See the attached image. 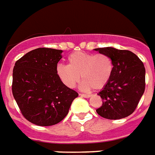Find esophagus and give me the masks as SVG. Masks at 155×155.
Instances as JSON below:
<instances>
[{"label": "esophagus", "instance_id": "obj_1", "mask_svg": "<svg viewBox=\"0 0 155 155\" xmlns=\"http://www.w3.org/2000/svg\"><path fill=\"white\" fill-rule=\"evenodd\" d=\"M80 96H82V97H84V98H90L91 95H87V94H79Z\"/></svg>", "mask_w": 155, "mask_h": 155}]
</instances>
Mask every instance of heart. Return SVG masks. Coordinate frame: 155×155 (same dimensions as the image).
Segmentation results:
<instances>
[{
	"label": "heart",
	"instance_id": "b5f03b06",
	"mask_svg": "<svg viewBox=\"0 0 155 155\" xmlns=\"http://www.w3.org/2000/svg\"><path fill=\"white\" fill-rule=\"evenodd\" d=\"M67 62L68 65H58L57 74L69 88L76 86L81 76L82 90H101L112 77L113 61L107 54L77 51L68 57Z\"/></svg>",
	"mask_w": 155,
	"mask_h": 155
}]
</instances>
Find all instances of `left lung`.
<instances>
[{"label": "left lung", "instance_id": "left-lung-1", "mask_svg": "<svg viewBox=\"0 0 155 155\" xmlns=\"http://www.w3.org/2000/svg\"><path fill=\"white\" fill-rule=\"evenodd\" d=\"M107 54L114 70L108 84L98 93L103 104L96 112L107 119H121L134 112L144 94L145 68L137 54L114 47L94 49Z\"/></svg>", "mask_w": 155, "mask_h": 155}]
</instances>
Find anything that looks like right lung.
I'll return each mask as SVG.
<instances>
[{"label":"right lung","instance_id":"add662e5","mask_svg":"<svg viewBox=\"0 0 155 155\" xmlns=\"http://www.w3.org/2000/svg\"><path fill=\"white\" fill-rule=\"evenodd\" d=\"M61 50L38 48L17 60L13 69L12 92L22 114L38 126H52L66 117L78 96L57 74Z\"/></svg>","mask_w":155,"mask_h":155}]
</instances>
